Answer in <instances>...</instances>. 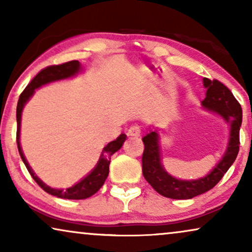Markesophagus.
Returning <instances> with one entry per match:
<instances>
[{
  "instance_id": "1",
  "label": "esophagus",
  "mask_w": 252,
  "mask_h": 252,
  "mask_svg": "<svg viewBox=\"0 0 252 252\" xmlns=\"http://www.w3.org/2000/svg\"><path fill=\"white\" fill-rule=\"evenodd\" d=\"M127 134L129 136H134V137H139L141 135V127L139 125H133L130 126L128 130H127Z\"/></svg>"
}]
</instances>
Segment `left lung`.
<instances>
[{"label": "left lung", "mask_w": 252, "mask_h": 252, "mask_svg": "<svg viewBox=\"0 0 252 252\" xmlns=\"http://www.w3.org/2000/svg\"><path fill=\"white\" fill-rule=\"evenodd\" d=\"M206 96L202 105L209 111L221 116L230 124L229 141L226 153L216 167L204 178L197 180H179L164 170L160 161L159 137L157 130L143 137L144 150L142 155V173L146 180L158 194L173 199H189L204 194L221 180L235 161L240 149V127L242 124V108L232 92L218 80L203 79Z\"/></svg>", "instance_id": "8db88e82"}]
</instances>
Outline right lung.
Masks as SVG:
<instances>
[{
    "mask_svg": "<svg viewBox=\"0 0 252 252\" xmlns=\"http://www.w3.org/2000/svg\"><path fill=\"white\" fill-rule=\"evenodd\" d=\"M80 63L78 61H71L66 62V63L60 64V65H51V66H48L43 70H41L39 73H37L35 77L32 79V81L27 85V87L24 89V92L19 96L18 104H17V146H18V151L20 157L25 164L27 170H29L30 174L32 175L34 181L36 182L37 185L40 186L41 188L43 189L44 191H47L48 194L57 196L60 198H67V199H85L91 197L99 190V188L104 185L105 179L108 178L109 175V165L110 160H111V156L116 151H118L120 148H122L123 143L125 142L126 135L125 134H120V135L117 137L115 141H111V142L106 144V146L103 148L101 157L96 164L91 173H89L87 177L82 179L81 181H79L78 184L72 186L70 188H66L65 190L63 189H54L43 184L42 181L40 180L39 178L36 177L35 173H34L32 168L27 163L25 156H24L22 147H20V122H22V112L24 109V105L26 104V102L32 97L34 94V91L37 89L41 86L49 84V82L57 81V80H63V79L71 78L79 73L80 71Z\"/></svg>",
    "mask_w": 252,
    "mask_h": 252,
    "instance_id": "add662e5",
    "label": "right lung"
}]
</instances>
